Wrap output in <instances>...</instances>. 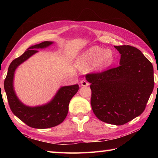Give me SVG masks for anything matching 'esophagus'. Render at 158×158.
<instances>
[{"label":"esophagus","instance_id":"1","mask_svg":"<svg viewBox=\"0 0 158 158\" xmlns=\"http://www.w3.org/2000/svg\"><path fill=\"white\" fill-rule=\"evenodd\" d=\"M80 83H81V85L82 86H88V85H89V83L85 79H82Z\"/></svg>","mask_w":158,"mask_h":158}]
</instances>
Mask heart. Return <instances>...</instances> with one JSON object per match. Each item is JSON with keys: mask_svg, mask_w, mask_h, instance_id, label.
<instances>
[{"mask_svg": "<svg viewBox=\"0 0 158 158\" xmlns=\"http://www.w3.org/2000/svg\"><path fill=\"white\" fill-rule=\"evenodd\" d=\"M115 60V54L111 49H105L99 46H92L83 53L81 61L85 66L93 64L94 68L104 69L110 66Z\"/></svg>", "mask_w": 158, "mask_h": 158, "instance_id": "obj_1", "label": "heart"}]
</instances>
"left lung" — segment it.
<instances>
[{
  "label": "left lung",
  "instance_id": "1",
  "mask_svg": "<svg viewBox=\"0 0 158 158\" xmlns=\"http://www.w3.org/2000/svg\"><path fill=\"white\" fill-rule=\"evenodd\" d=\"M121 54L119 66L87 74L92 90L94 113L102 122L121 126L145 109L154 87L152 62L130 45L115 46Z\"/></svg>",
  "mask_w": 158,
  "mask_h": 158
}]
</instances>
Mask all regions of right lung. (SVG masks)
Wrapping results in <instances>:
<instances>
[{"label":"right lung","mask_w":158,"mask_h":158,"mask_svg":"<svg viewBox=\"0 0 158 158\" xmlns=\"http://www.w3.org/2000/svg\"><path fill=\"white\" fill-rule=\"evenodd\" d=\"M52 43L51 41H44L30 47L21 56L13 60L9 66L4 81V88L11 111L26 125L34 128H49L61 123L68 114L70 100L79 89L77 84L62 87L51 102L43 106L35 107L25 106L16 96L13 80L17 67L37 52L36 49L45 48Z\"/></svg>","instance_id":"1"}]
</instances>
